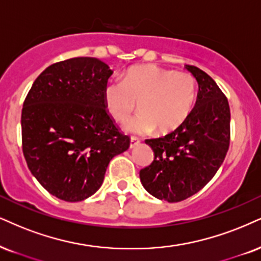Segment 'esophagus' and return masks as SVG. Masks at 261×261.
<instances>
[{
	"instance_id": "esophagus-1",
	"label": "esophagus",
	"mask_w": 261,
	"mask_h": 261,
	"mask_svg": "<svg viewBox=\"0 0 261 261\" xmlns=\"http://www.w3.org/2000/svg\"><path fill=\"white\" fill-rule=\"evenodd\" d=\"M140 144V140L138 139L136 137H132L130 138V141H129V147L130 149H134V147L138 146Z\"/></svg>"
}]
</instances>
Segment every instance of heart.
<instances>
[{
	"label": "heart",
	"mask_w": 261,
	"mask_h": 261,
	"mask_svg": "<svg viewBox=\"0 0 261 261\" xmlns=\"http://www.w3.org/2000/svg\"><path fill=\"white\" fill-rule=\"evenodd\" d=\"M104 105L109 116L124 123L137 110L141 112L127 124L133 134L160 133L178 129L194 109L197 85L188 71H173L156 65L133 66L121 76V82H109L104 88Z\"/></svg>",
	"instance_id": "heart-1"
}]
</instances>
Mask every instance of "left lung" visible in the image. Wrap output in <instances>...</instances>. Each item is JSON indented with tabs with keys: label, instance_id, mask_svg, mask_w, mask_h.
I'll list each match as a JSON object with an SVG mask.
<instances>
[{
	"label": "left lung",
	"instance_id": "obj_1",
	"mask_svg": "<svg viewBox=\"0 0 261 261\" xmlns=\"http://www.w3.org/2000/svg\"><path fill=\"white\" fill-rule=\"evenodd\" d=\"M198 83L197 100L178 129L145 143L153 161L140 170V181L149 194L180 202L209 182L224 162L230 144V106L211 76L185 65Z\"/></svg>",
	"mask_w": 261,
	"mask_h": 261
}]
</instances>
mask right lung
I'll return each mask as SVG.
<instances>
[{"instance_id": "right-lung-1", "label": "right lung", "mask_w": 261, "mask_h": 261, "mask_svg": "<svg viewBox=\"0 0 261 261\" xmlns=\"http://www.w3.org/2000/svg\"><path fill=\"white\" fill-rule=\"evenodd\" d=\"M112 70L96 58H71L35 80L21 111L22 153L49 194L79 202L95 194L109 162L129 147L106 112Z\"/></svg>"}]
</instances>
